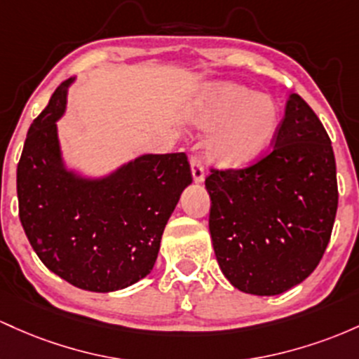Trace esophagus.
Returning <instances> with one entry per match:
<instances>
[{"label":"esophagus","mask_w":359,"mask_h":359,"mask_svg":"<svg viewBox=\"0 0 359 359\" xmlns=\"http://www.w3.org/2000/svg\"><path fill=\"white\" fill-rule=\"evenodd\" d=\"M191 172H193V180L196 181V183H201L205 178V168H203V161L198 154H193L191 159Z\"/></svg>","instance_id":"esophagus-1"}]
</instances>
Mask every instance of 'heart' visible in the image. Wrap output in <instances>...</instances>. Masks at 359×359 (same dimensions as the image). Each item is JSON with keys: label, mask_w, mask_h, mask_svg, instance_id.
Wrapping results in <instances>:
<instances>
[{"label": "heart", "mask_w": 359, "mask_h": 359, "mask_svg": "<svg viewBox=\"0 0 359 359\" xmlns=\"http://www.w3.org/2000/svg\"><path fill=\"white\" fill-rule=\"evenodd\" d=\"M193 122L203 130L217 128L208 140V154L217 164L239 168L266 151L280 122V110L269 95L222 83L200 96Z\"/></svg>", "instance_id": "1"}]
</instances>
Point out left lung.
Here are the masks:
<instances>
[{
	"instance_id": "obj_1",
	"label": "left lung",
	"mask_w": 359,
	"mask_h": 359,
	"mask_svg": "<svg viewBox=\"0 0 359 359\" xmlns=\"http://www.w3.org/2000/svg\"><path fill=\"white\" fill-rule=\"evenodd\" d=\"M271 142L255 163L205 180L219 266L252 295L287 292L317 268L339 198L331 139L302 96L290 95Z\"/></svg>"
}]
</instances>
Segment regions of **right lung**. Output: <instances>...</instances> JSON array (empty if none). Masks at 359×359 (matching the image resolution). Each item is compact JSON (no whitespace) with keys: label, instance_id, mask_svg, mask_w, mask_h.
I'll use <instances>...</instances> for the list:
<instances>
[{"label":"right lung","instance_id":"1","mask_svg":"<svg viewBox=\"0 0 359 359\" xmlns=\"http://www.w3.org/2000/svg\"><path fill=\"white\" fill-rule=\"evenodd\" d=\"M69 83L28 128L17 168L20 222L50 271L78 288L114 292L151 273L191 169L175 152L142 156L102 181L74 178L60 164L55 130Z\"/></svg>","mask_w":359,"mask_h":359}]
</instances>
